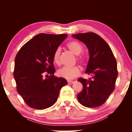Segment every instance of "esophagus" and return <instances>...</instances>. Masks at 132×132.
<instances>
[{
  "instance_id": "obj_1",
  "label": "esophagus",
  "mask_w": 132,
  "mask_h": 132,
  "mask_svg": "<svg viewBox=\"0 0 132 132\" xmlns=\"http://www.w3.org/2000/svg\"><path fill=\"white\" fill-rule=\"evenodd\" d=\"M68 82L69 84H73V82H74V81H71V80H68Z\"/></svg>"
}]
</instances>
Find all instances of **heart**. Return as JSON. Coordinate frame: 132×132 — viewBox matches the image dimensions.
Segmentation results:
<instances>
[{"instance_id": "b5f03b06", "label": "heart", "mask_w": 132, "mask_h": 132, "mask_svg": "<svg viewBox=\"0 0 132 132\" xmlns=\"http://www.w3.org/2000/svg\"><path fill=\"white\" fill-rule=\"evenodd\" d=\"M68 48L75 55H78L77 57V61L82 65H85L86 64V59L83 55H79L83 50V47L80 42L76 41H72L69 42L67 45ZM61 50L59 47L55 50L53 53V62L56 64L61 63ZM81 74V70L79 66H75L73 68H62L58 70L57 75L59 77L63 78L66 80H71L77 77Z\"/></svg>"}]
</instances>
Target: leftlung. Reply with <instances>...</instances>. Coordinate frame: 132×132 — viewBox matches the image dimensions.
Wrapping results in <instances>:
<instances>
[{
	"mask_svg": "<svg viewBox=\"0 0 132 132\" xmlns=\"http://www.w3.org/2000/svg\"><path fill=\"white\" fill-rule=\"evenodd\" d=\"M72 36L84 42L90 53L86 73L91 77L77 80L83 86L77 95L78 101L86 107L100 106L105 102L115 88L118 75L117 61L108 44L95 33H79Z\"/></svg>",
	"mask_w": 132,
	"mask_h": 132,
	"instance_id": "1",
	"label": "left lung"
}]
</instances>
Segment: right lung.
<instances>
[{
	"label": "right lung",
	"instance_id": "right-lung-1",
	"mask_svg": "<svg viewBox=\"0 0 132 132\" xmlns=\"http://www.w3.org/2000/svg\"><path fill=\"white\" fill-rule=\"evenodd\" d=\"M66 37L67 34H37L15 56L13 76L17 91L31 108L43 109L53 105L61 89L68 84L65 79L54 76L53 60L55 50Z\"/></svg>",
	"mask_w": 132,
	"mask_h": 132
}]
</instances>
